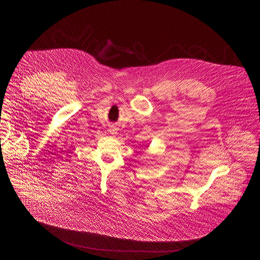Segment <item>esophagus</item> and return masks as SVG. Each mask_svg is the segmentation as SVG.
<instances>
[{
	"label": "esophagus",
	"instance_id": "34e87169",
	"mask_svg": "<svg viewBox=\"0 0 260 260\" xmlns=\"http://www.w3.org/2000/svg\"><path fill=\"white\" fill-rule=\"evenodd\" d=\"M112 133H113V132H112ZM113 134H114V133H113Z\"/></svg>",
	"mask_w": 260,
	"mask_h": 260
}]
</instances>
